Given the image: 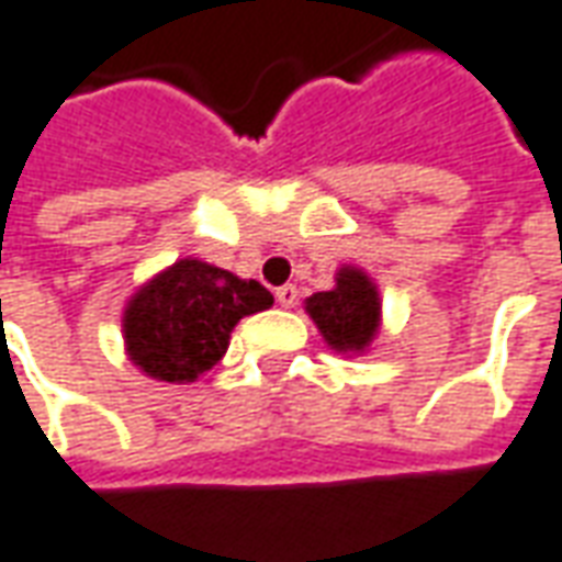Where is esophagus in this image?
I'll return each instance as SVG.
<instances>
[{
  "label": "esophagus",
  "mask_w": 562,
  "mask_h": 562,
  "mask_svg": "<svg viewBox=\"0 0 562 562\" xmlns=\"http://www.w3.org/2000/svg\"><path fill=\"white\" fill-rule=\"evenodd\" d=\"M274 300H278V305H281V308H293V305H296V300H300V290L293 288V284H284V288L274 290Z\"/></svg>",
  "instance_id": "obj_1"
}]
</instances>
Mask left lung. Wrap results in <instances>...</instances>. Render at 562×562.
<instances>
[{"mask_svg":"<svg viewBox=\"0 0 562 562\" xmlns=\"http://www.w3.org/2000/svg\"><path fill=\"white\" fill-rule=\"evenodd\" d=\"M330 290L305 300V315L315 321L321 339L336 355H367L382 330V296L379 284L361 266H339Z\"/></svg>","mask_w":562,"mask_h":562,"instance_id":"left-lung-1","label":"left lung"}]
</instances>
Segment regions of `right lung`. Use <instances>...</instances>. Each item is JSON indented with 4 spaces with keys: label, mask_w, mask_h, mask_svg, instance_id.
Returning <instances> with one entry per match:
<instances>
[{
    "label": "right lung",
    "mask_w": 562,
    "mask_h": 562,
    "mask_svg": "<svg viewBox=\"0 0 562 562\" xmlns=\"http://www.w3.org/2000/svg\"><path fill=\"white\" fill-rule=\"evenodd\" d=\"M272 303V293L254 278L195 257L177 259L125 303L127 361L156 382L189 385L226 355L238 321Z\"/></svg>",
    "instance_id": "obj_1"
}]
</instances>
